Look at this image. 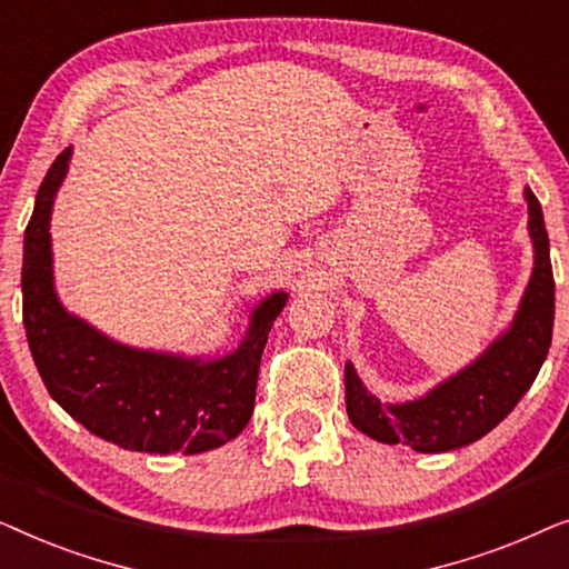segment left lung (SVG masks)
I'll return each mask as SVG.
<instances>
[{
    "mask_svg": "<svg viewBox=\"0 0 569 569\" xmlns=\"http://www.w3.org/2000/svg\"><path fill=\"white\" fill-rule=\"evenodd\" d=\"M528 230L536 248L533 277L512 321L477 362L435 388L419 401L380 403L365 391L352 365H347V415L357 430L380 442H403L419 453H442L485 435L516 409L539 376L551 347L555 326V274L549 236L539 199L526 189Z\"/></svg>",
    "mask_w": 569,
    "mask_h": 569,
    "instance_id": "1",
    "label": "left lung"
}]
</instances>
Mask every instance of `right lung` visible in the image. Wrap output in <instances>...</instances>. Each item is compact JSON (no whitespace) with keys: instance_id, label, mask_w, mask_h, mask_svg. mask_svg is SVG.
<instances>
[{"instance_id":"right-lung-1","label":"right lung","mask_w":569,"mask_h":569,"mask_svg":"<svg viewBox=\"0 0 569 569\" xmlns=\"http://www.w3.org/2000/svg\"><path fill=\"white\" fill-rule=\"evenodd\" d=\"M69 150L53 160L36 197L22 253V323L53 401L92 435L144 453H204L243 432L253 415L261 352L287 295L256 308L236 352L214 362L116 345L59 306L51 282V201Z\"/></svg>"}]
</instances>
